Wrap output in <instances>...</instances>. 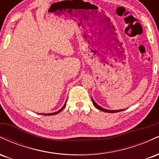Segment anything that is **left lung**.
<instances>
[{
    "instance_id": "8db88e82",
    "label": "left lung",
    "mask_w": 159,
    "mask_h": 159,
    "mask_svg": "<svg viewBox=\"0 0 159 159\" xmlns=\"http://www.w3.org/2000/svg\"><path fill=\"white\" fill-rule=\"evenodd\" d=\"M91 98H92V102H93V104L94 106L96 107V108H98V110L102 111H104V112H107V113H115V112H119V111H122L125 110V109H121V110H107V109L103 108L102 107L99 106V105H98L97 103H96V102L94 101L93 98L92 97H91Z\"/></svg>"
}]
</instances>
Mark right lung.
Returning a JSON list of instances; mask_svg holds the SVG:
<instances>
[{
	"label": "right lung",
	"mask_w": 159,
	"mask_h": 159,
	"mask_svg": "<svg viewBox=\"0 0 159 159\" xmlns=\"http://www.w3.org/2000/svg\"><path fill=\"white\" fill-rule=\"evenodd\" d=\"M66 102H65L64 105H63V106L60 109L59 111H56V112H54V113H49V114H43V115H54V114H58V113H60V112H61V111L62 110H63V108H64L65 106H66Z\"/></svg>",
	"instance_id": "right-lung-1"
}]
</instances>
